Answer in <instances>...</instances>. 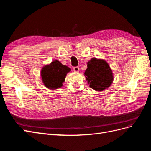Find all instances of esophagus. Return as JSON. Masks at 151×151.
<instances>
[{
    "mask_svg": "<svg viewBox=\"0 0 151 151\" xmlns=\"http://www.w3.org/2000/svg\"><path fill=\"white\" fill-rule=\"evenodd\" d=\"M73 70H74L76 72H79V68L78 67H73Z\"/></svg>",
    "mask_w": 151,
    "mask_h": 151,
    "instance_id": "esophagus-1",
    "label": "esophagus"
}]
</instances>
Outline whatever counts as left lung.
I'll list each match as a JSON object with an SVG mask.
<instances>
[{"instance_id": "1", "label": "left lung", "mask_w": 151, "mask_h": 151, "mask_svg": "<svg viewBox=\"0 0 151 151\" xmlns=\"http://www.w3.org/2000/svg\"><path fill=\"white\" fill-rule=\"evenodd\" d=\"M84 76L91 88L96 91L108 89L113 81L111 68L103 59L93 58L87 63Z\"/></svg>"}]
</instances>
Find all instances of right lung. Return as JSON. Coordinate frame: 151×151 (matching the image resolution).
<instances>
[{
	"instance_id": "add662e5",
	"label": "right lung",
	"mask_w": 151,
	"mask_h": 151,
	"mask_svg": "<svg viewBox=\"0 0 151 151\" xmlns=\"http://www.w3.org/2000/svg\"><path fill=\"white\" fill-rule=\"evenodd\" d=\"M71 70L69 67L55 60L41 70V77L43 85L49 89L55 90L61 88L64 83L67 73Z\"/></svg>"
}]
</instances>
